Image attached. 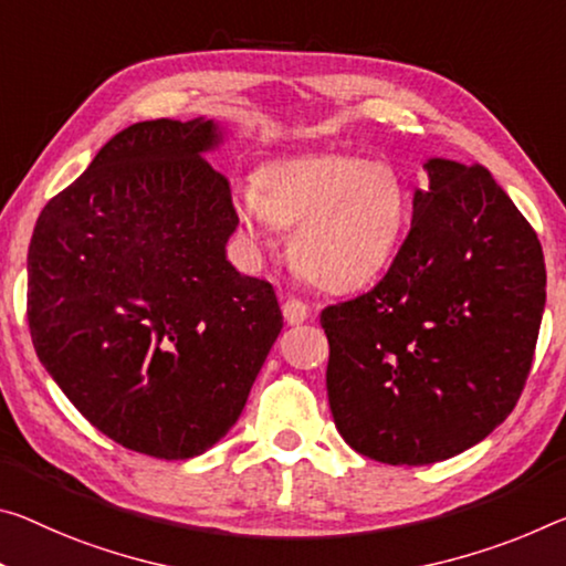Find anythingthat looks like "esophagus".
Returning a JSON list of instances; mask_svg holds the SVG:
<instances>
[{"mask_svg": "<svg viewBox=\"0 0 566 566\" xmlns=\"http://www.w3.org/2000/svg\"><path fill=\"white\" fill-rule=\"evenodd\" d=\"M282 312H284V319L290 322V325H302V322L310 317V304L297 300V297H290L284 302Z\"/></svg>", "mask_w": 566, "mask_h": 566, "instance_id": "1", "label": "esophagus"}]
</instances>
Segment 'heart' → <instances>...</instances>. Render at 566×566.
<instances>
[{
  "label": "heart",
  "mask_w": 566,
  "mask_h": 566,
  "mask_svg": "<svg viewBox=\"0 0 566 566\" xmlns=\"http://www.w3.org/2000/svg\"><path fill=\"white\" fill-rule=\"evenodd\" d=\"M251 239L269 227H294L290 256L297 272L332 292L378 276L410 221V193L385 160L347 154L284 158L259 170L256 186L237 193Z\"/></svg>",
  "instance_id": "1"
}]
</instances>
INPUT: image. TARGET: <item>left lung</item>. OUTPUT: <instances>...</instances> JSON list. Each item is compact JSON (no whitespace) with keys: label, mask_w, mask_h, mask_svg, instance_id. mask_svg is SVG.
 I'll return each instance as SVG.
<instances>
[{"label":"left lung","mask_w":566,"mask_h":566,"mask_svg":"<svg viewBox=\"0 0 566 566\" xmlns=\"http://www.w3.org/2000/svg\"><path fill=\"white\" fill-rule=\"evenodd\" d=\"M426 170L388 274L319 315L339 436L390 465L446 461L504 423L546 300L536 231L489 170L446 158Z\"/></svg>","instance_id":"8db88e82"}]
</instances>
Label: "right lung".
Masks as SVG:
<instances>
[{
    "label": "right lung",
    "instance_id": "right-lung-1",
    "mask_svg": "<svg viewBox=\"0 0 566 566\" xmlns=\"http://www.w3.org/2000/svg\"><path fill=\"white\" fill-rule=\"evenodd\" d=\"M213 120H146L44 206L27 254L40 363L101 433L154 459L209 451L282 332L266 280L239 274Z\"/></svg>",
    "mask_w": 566,
    "mask_h": 566
}]
</instances>
